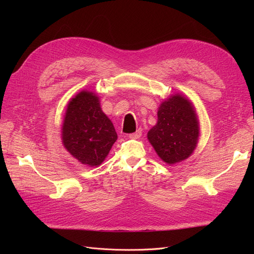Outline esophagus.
I'll use <instances>...</instances> for the list:
<instances>
[{
	"label": "esophagus",
	"instance_id": "esophagus-1",
	"mask_svg": "<svg viewBox=\"0 0 254 254\" xmlns=\"http://www.w3.org/2000/svg\"><path fill=\"white\" fill-rule=\"evenodd\" d=\"M142 136V130H137V131L129 134V137L130 139H133V140H136V139H140V137Z\"/></svg>",
	"mask_w": 254,
	"mask_h": 254
}]
</instances>
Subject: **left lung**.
Segmentation results:
<instances>
[{
	"mask_svg": "<svg viewBox=\"0 0 254 254\" xmlns=\"http://www.w3.org/2000/svg\"><path fill=\"white\" fill-rule=\"evenodd\" d=\"M199 137V122L193 104L180 94L161 103L158 122L147 133L157 155L167 164L188 159L195 150Z\"/></svg>",
	"mask_w": 254,
	"mask_h": 254,
	"instance_id": "1",
	"label": "left lung"
}]
</instances>
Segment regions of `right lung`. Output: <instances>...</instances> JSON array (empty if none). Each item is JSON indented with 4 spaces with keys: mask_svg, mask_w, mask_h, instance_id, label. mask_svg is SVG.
<instances>
[{
    "mask_svg": "<svg viewBox=\"0 0 254 254\" xmlns=\"http://www.w3.org/2000/svg\"><path fill=\"white\" fill-rule=\"evenodd\" d=\"M63 144L83 165H101L118 139L114 126L103 112L98 96L83 90L67 104Z\"/></svg>",
    "mask_w": 254,
    "mask_h": 254,
    "instance_id": "obj_1",
    "label": "right lung"
}]
</instances>
